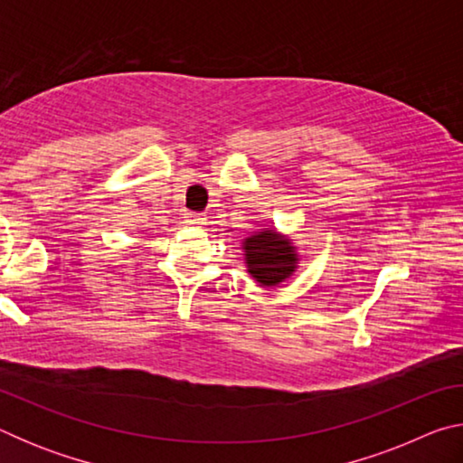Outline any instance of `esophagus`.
<instances>
[{"mask_svg": "<svg viewBox=\"0 0 463 463\" xmlns=\"http://www.w3.org/2000/svg\"><path fill=\"white\" fill-rule=\"evenodd\" d=\"M185 222L190 226H203V224H206V216L190 213V214H185Z\"/></svg>", "mask_w": 463, "mask_h": 463, "instance_id": "34e87169", "label": "esophagus"}]
</instances>
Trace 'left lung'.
<instances>
[{"mask_svg":"<svg viewBox=\"0 0 463 463\" xmlns=\"http://www.w3.org/2000/svg\"><path fill=\"white\" fill-rule=\"evenodd\" d=\"M249 273L261 286H276L296 271L298 255L289 239L276 231H261L242 242Z\"/></svg>","mask_w":463,"mask_h":463,"instance_id":"8db88e82","label":"left lung"}]
</instances>
